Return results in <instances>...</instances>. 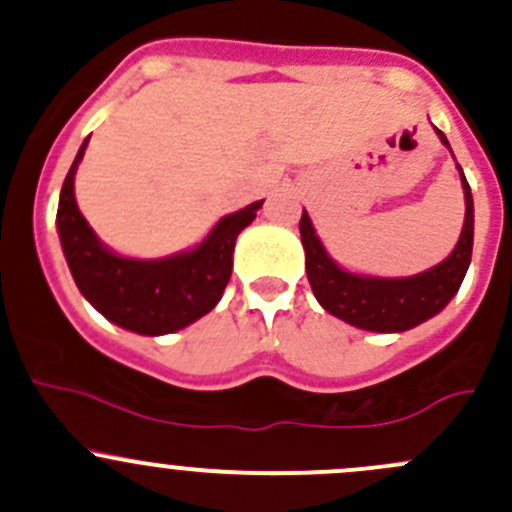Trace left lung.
<instances>
[{"label":"left lung","instance_id":"obj_1","mask_svg":"<svg viewBox=\"0 0 512 512\" xmlns=\"http://www.w3.org/2000/svg\"><path fill=\"white\" fill-rule=\"evenodd\" d=\"M436 133L443 146L451 151L446 136L438 128ZM461 183L463 195H466V220H463L461 237L441 265L414 277H369L344 270L324 250L307 210H302L299 235H302L304 257H307L304 267H307V280L317 302L329 314L366 332H406L436 317L456 297L471 265L473 195L463 170Z\"/></svg>","mask_w":512,"mask_h":512}]
</instances>
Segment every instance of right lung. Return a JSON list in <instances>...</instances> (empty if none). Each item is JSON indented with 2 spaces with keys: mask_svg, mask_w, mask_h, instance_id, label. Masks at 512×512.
Wrapping results in <instances>:
<instances>
[{
  "mask_svg": "<svg viewBox=\"0 0 512 512\" xmlns=\"http://www.w3.org/2000/svg\"><path fill=\"white\" fill-rule=\"evenodd\" d=\"M89 138L66 173L56 210V230L76 287L103 317L128 332L146 337L178 332L220 302L232 275L237 235L255 220L265 200L225 215L193 250L160 260L121 257L98 240L76 205L74 175Z\"/></svg>",
  "mask_w": 512,
  "mask_h": 512,
  "instance_id": "obj_1",
  "label": "right lung"
}]
</instances>
